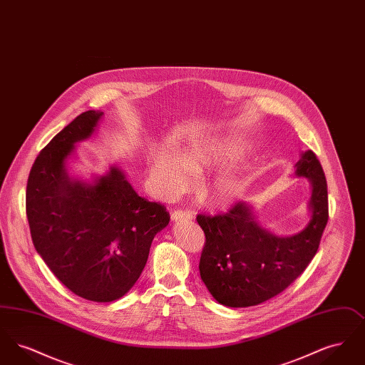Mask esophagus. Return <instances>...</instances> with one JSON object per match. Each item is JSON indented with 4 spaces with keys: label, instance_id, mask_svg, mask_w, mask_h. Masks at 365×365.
Instances as JSON below:
<instances>
[{
    "label": "esophagus",
    "instance_id": "esophagus-1",
    "mask_svg": "<svg viewBox=\"0 0 365 365\" xmlns=\"http://www.w3.org/2000/svg\"><path fill=\"white\" fill-rule=\"evenodd\" d=\"M194 215L187 209H176L173 212V219L175 222H189L192 220Z\"/></svg>",
    "mask_w": 365,
    "mask_h": 365
}]
</instances>
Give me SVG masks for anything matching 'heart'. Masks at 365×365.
Instances as JSON below:
<instances>
[{"label":"heart","instance_id":"obj_1","mask_svg":"<svg viewBox=\"0 0 365 365\" xmlns=\"http://www.w3.org/2000/svg\"><path fill=\"white\" fill-rule=\"evenodd\" d=\"M238 152L240 145L237 142L194 143L180 153V160L170 153L156 152L150 163L152 185L163 195L179 194L190 185L187 166L192 171L215 168L231 160ZM185 165H187L185 168ZM241 187L242 183L235 175H222L207 189V198L216 207L227 205L235 200Z\"/></svg>","mask_w":365,"mask_h":365}]
</instances>
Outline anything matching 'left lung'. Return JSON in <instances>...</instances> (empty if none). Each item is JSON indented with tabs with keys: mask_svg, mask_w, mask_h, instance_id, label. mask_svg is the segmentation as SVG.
<instances>
[{
	"mask_svg": "<svg viewBox=\"0 0 365 365\" xmlns=\"http://www.w3.org/2000/svg\"><path fill=\"white\" fill-rule=\"evenodd\" d=\"M298 176L312 183L309 225L293 237L280 238L262 230L246 202L225 213L197 215L205 245L200 274L210 294L231 308H245L286 290L312 261L329 222V192L323 167L312 150L295 164Z\"/></svg>",
	"mask_w": 365,
	"mask_h": 365,
	"instance_id": "left-lung-1",
	"label": "left lung"
}]
</instances>
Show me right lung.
Instances as JSON below:
<instances>
[{
  "label": "right lung",
  "mask_w": 365,
  "mask_h": 365,
  "mask_svg": "<svg viewBox=\"0 0 365 365\" xmlns=\"http://www.w3.org/2000/svg\"><path fill=\"white\" fill-rule=\"evenodd\" d=\"M101 116L81 113L41 150L27 180L26 213L35 249L54 277L85 299L110 302L138 280L170 213L139 197L115 167L93 185L67 175L75 142L88 138Z\"/></svg>",
  "instance_id": "obj_1"
}]
</instances>
